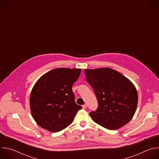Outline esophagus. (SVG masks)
Returning a JSON list of instances; mask_svg holds the SVG:
<instances>
[{
	"instance_id": "1",
	"label": "esophagus",
	"mask_w": 159,
	"mask_h": 159,
	"mask_svg": "<svg viewBox=\"0 0 159 159\" xmlns=\"http://www.w3.org/2000/svg\"><path fill=\"white\" fill-rule=\"evenodd\" d=\"M82 107H83L84 109H86V108L87 107V104H84L82 106Z\"/></svg>"
}]
</instances>
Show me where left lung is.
<instances>
[{
    "label": "left lung",
    "mask_w": 159,
    "mask_h": 159,
    "mask_svg": "<svg viewBox=\"0 0 159 159\" xmlns=\"http://www.w3.org/2000/svg\"><path fill=\"white\" fill-rule=\"evenodd\" d=\"M84 72L98 101L97 110L89 113L93 120L112 130L127 124L133 117L138 104L134 84L119 72L107 67L85 69Z\"/></svg>",
    "instance_id": "1"
}]
</instances>
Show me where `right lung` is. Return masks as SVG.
Segmentation results:
<instances>
[{
	"label": "right lung",
	"instance_id": "1",
	"mask_svg": "<svg viewBox=\"0 0 159 159\" xmlns=\"http://www.w3.org/2000/svg\"><path fill=\"white\" fill-rule=\"evenodd\" d=\"M80 69L57 68L42 75L33 86L30 99L33 118L43 128L55 133L74 121L82 106L75 102L72 85Z\"/></svg>",
	"mask_w": 159,
	"mask_h": 159
}]
</instances>
